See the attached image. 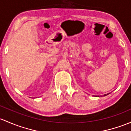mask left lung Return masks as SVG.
<instances>
[{"label": "left lung", "mask_w": 131, "mask_h": 131, "mask_svg": "<svg viewBox=\"0 0 131 131\" xmlns=\"http://www.w3.org/2000/svg\"><path fill=\"white\" fill-rule=\"evenodd\" d=\"M108 94H109V93H107V94H105V95H104V96L107 95H108ZM95 97H99V96H95Z\"/></svg>", "instance_id": "8db88e82"}]
</instances>
